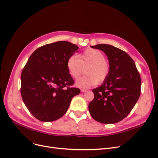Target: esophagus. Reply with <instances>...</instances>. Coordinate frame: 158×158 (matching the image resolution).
<instances>
[{
  "instance_id": "34e87169",
  "label": "esophagus",
  "mask_w": 158,
  "mask_h": 158,
  "mask_svg": "<svg viewBox=\"0 0 158 158\" xmlns=\"http://www.w3.org/2000/svg\"><path fill=\"white\" fill-rule=\"evenodd\" d=\"M85 91H87V89H81V92L84 93V92H85Z\"/></svg>"
}]
</instances>
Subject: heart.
Listing matches in <instances>:
<instances>
[{
	"label": "heart",
	"mask_w": 158,
	"mask_h": 158,
	"mask_svg": "<svg viewBox=\"0 0 158 158\" xmlns=\"http://www.w3.org/2000/svg\"><path fill=\"white\" fill-rule=\"evenodd\" d=\"M71 56L67 61L68 72L77 79L82 74L84 68H87L85 77L77 80L76 85L80 88H88L102 83L108 77L110 65L106 60L104 54L99 50L88 48L78 56Z\"/></svg>",
	"instance_id": "b5f03b06"
}]
</instances>
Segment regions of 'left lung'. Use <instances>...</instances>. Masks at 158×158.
<instances>
[{
  "label": "left lung",
  "mask_w": 158,
  "mask_h": 158,
  "mask_svg": "<svg viewBox=\"0 0 158 158\" xmlns=\"http://www.w3.org/2000/svg\"><path fill=\"white\" fill-rule=\"evenodd\" d=\"M98 48L108 56L110 65L108 77L93 89L94 98L89 104L91 117L103 124H114L127 117L141 94V80L134 60L121 49L106 44Z\"/></svg>",
  "instance_id": "1"
}]
</instances>
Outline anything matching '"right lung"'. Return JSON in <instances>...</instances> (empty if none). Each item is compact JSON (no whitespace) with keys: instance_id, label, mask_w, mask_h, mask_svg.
<instances>
[{"instance_id":"right-lung-1","label":"right lung","mask_w":158,"mask_h":158,"mask_svg":"<svg viewBox=\"0 0 158 158\" xmlns=\"http://www.w3.org/2000/svg\"><path fill=\"white\" fill-rule=\"evenodd\" d=\"M78 47L68 41H57L37 48L24 67L21 77L23 102L34 117L43 122L60 118L67 112L72 98L80 94L72 87L67 61Z\"/></svg>"}]
</instances>
